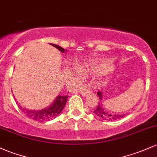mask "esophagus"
Segmentation results:
<instances>
[{
    "mask_svg": "<svg viewBox=\"0 0 157 157\" xmlns=\"http://www.w3.org/2000/svg\"><path fill=\"white\" fill-rule=\"evenodd\" d=\"M90 90H91V88L89 86V85L87 84H85V85H82L81 86V89H80V93L82 96H86L88 94L90 93Z\"/></svg>",
    "mask_w": 157,
    "mask_h": 157,
    "instance_id": "34e87169",
    "label": "esophagus"
}]
</instances>
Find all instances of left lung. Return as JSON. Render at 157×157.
<instances>
[{
    "label": "left lung",
    "mask_w": 157,
    "mask_h": 157,
    "mask_svg": "<svg viewBox=\"0 0 157 157\" xmlns=\"http://www.w3.org/2000/svg\"><path fill=\"white\" fill-rule=\"evenodd\" d=\"M97 94L98 97L100 98V100H101V101H99L98 105L94 111V115H95L96 116H98L102 120L115 121L124 118V117L126 115V114H121V113H113V112H109V110L105 109L102 102V92H100L99 91V92H98Z\"/></svg>",
    "instance_id": "8db88e82"
}]
</instances>
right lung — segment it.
Instances as JSON below:
<instances>
[{"label":"right lung","mask_w":157,"mask_h":157,"mask_svg":"<svg viewBox=\"0 0 157 157\" xmlns=\"http://www.w3.org/2000/svg\"><path fill=\"white\" fill-rule=\"evenodd\" d=\"M51 45L57 48L61 52L65 53L67 51V50H65L64 48L60 47L59 45H56L54 44H50ZM68 96H61L58 95L55 98L53 102L48 107L44 108V109H39V110H31L29 109H26L25 107L20 106V109L23 113H25L29 118L38 121H47L53 118H55L58 115L60 114L63 111V108L65 107L67 101H68ZM18 103V102H17ZM19 106V105H18Z\"/></svg>","instance_id":"1"}]
</instances>
